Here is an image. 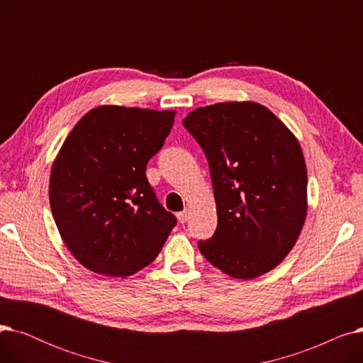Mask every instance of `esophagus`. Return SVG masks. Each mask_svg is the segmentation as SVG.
<instances>
[{
    "instance_id": "34e87169",
    "label": "esophagus",
    "mask_w": 363,
    "mask_h": 363,
    "mask_svg": "<svg viewBox=\"0 0 363 363\" xmlns=\"http://www.w3.org/2000/svg\"><path fill=\"white\" fill-rule=\"evenodd\" d=\"M177 216H178L179 223H185V222H188V219H189V211H186V208H185L184 212H179Z\"/></svg>"
}]
</instances>
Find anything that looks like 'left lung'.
Here are the masks:
<instances>
[{
	"label": "left lung",
	"mask_w": 363,
	"mask_h": 363,
	"mask_svg": "<svg viewBox=\"0 0 363 363\" xmlns=\"http://www.w3.org/2000/svg\"><path fill=\"white\" fill-rule=\"evenodd\" d=\"M211 169L218 228L201 255L237 279L274 268L294 247L308 215V170L294 133L255 101L193 110L182 121Z\"/></svg>",
	"instance_id": "1"
}]
</instances>
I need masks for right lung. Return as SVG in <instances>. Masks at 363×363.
I'll return each instance as SVG.
<instances>
[{"instance_id":"right-lung-1","label":"right lung","mask_w":363,"mask_h":363,"mask_svg":"<svg viewBox=\"0 0 363 363\" xmlns=\"http://www.w3.org/2000/svg\"><path fill=\"white\" fill-rule=\"evenodd\" d=\"M175 114L99 106L65 140L51 167L50 204L62 240L86 269L133 275L157 257L177 225L145 177Z\"/></svg>"}]
</instances>
